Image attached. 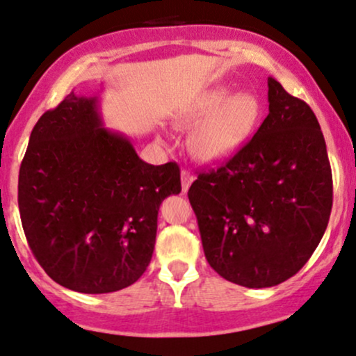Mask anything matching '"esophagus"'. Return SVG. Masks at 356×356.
<instances>
[{
	"label": "esophagus",
	"mask_w": 356,
	"mask_h": 356,
	"mask_svg": "<svg viewBox=\"0 0 356 356\" xmlns=\"http://www.w3.org/2000/svg\"><path fill=\"white\" fill-rule=\"evenodd\" d=\"M192 183H193V175L183 170L181 171V190H183V192H186V190L190 188V185H192Z\"/></svg>",
	"instance_id": "34e87169"
}]
</instances>
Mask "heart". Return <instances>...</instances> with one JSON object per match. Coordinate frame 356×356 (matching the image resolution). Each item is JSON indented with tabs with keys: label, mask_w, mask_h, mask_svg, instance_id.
Wrapping results in <instances>:
<instances>
[{
	"label": "heart",
	"mask_w": 356,
	"mask_h": 356,
	"mask_svg": "<svg viewBox=\"0 0 356 356\" xmlns=\"http://www.w3.org/2000/svg\"><path fill=\"white\" fill-rule=\"evenodd\" d=\"M263 115V105L253 91L229 95L216 88L202 95L179 117L178 124L190 131V154L200 163H222L248 143Z\"/></svg>",
	"instance_id": "obj_1"
}]
</instances>
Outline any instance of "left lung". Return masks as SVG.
<instances>
[{
	"label": "left lung",
	"mask_w": 356,
	"mask_h": 356,
	"mask_svg": "<svg viewBox=\"0 0 356 356\" xmlns=\"http://www.w3.org/2000/svg\"><path fill=\"white\" fill-rule=\"evenodd\" d=\"M205 258L248 289L299 271L323 239L332 205L326 143L311 106L268 78V115L224 166L188 190Z\"/></svg>",
	"instance_id": "1"
}]
</instances>
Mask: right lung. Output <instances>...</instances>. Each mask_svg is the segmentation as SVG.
<instances>
[{
    "instance_id": "right-lung-1",
    "label": "right lung",
    "mask_w": 356,
    "mask_h": 356,
    "mask_svg": "<svg viewBox=\"0 0 356 356\" xmlns=\"http://www.w3.org/2000/svg\"><path fill=\"white\" fill-rule=\"evenodd\" d=\"M181 192L175 163L149 164L105 127L100 91H71L39 118L18 175V209L33 256L66 289L108 293L140 278L158 210Z\"/></svg>"
}]
</instances>
